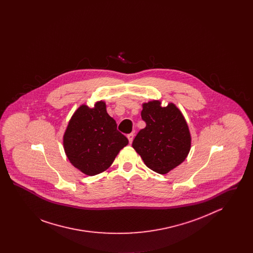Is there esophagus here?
Listing matches in <instances>:
<instances>
[{
    "label": "esophagus",
    "mask_w": 253,
    "mask_h": 253,
    "mask_svg": "<svg viewBox=\"0 0 253 253\" xmlns=\"http://www.w3.org/2000/svg\"><path fill=\"white\" fill-rule=\"evenodd\" d=\"M127 137H128V139H129V142H130V143H132V139H133V133H132V132L129 133V134L127 135Z\"/></svg>",
    "instance_id": "obj_1"
}]
</instances>
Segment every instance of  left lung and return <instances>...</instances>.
<instances>
[{"instance_id":"1","label":"left lung","mask_w":253,"mask_h":253,"mask_svg":"<svg viewBox=\"0 0 253 253\" xmlns=\"http://www.w3.org/2000/svg\"><path fill=\"white\" fill-rule=\"evenodd\" d=\"M141 118L146 127L137 132L132 148L148 168L165 174L181 164L190 152L187 122L174 104L161 107L157 100L143 104Z\"/></svg>"}]
</instances>
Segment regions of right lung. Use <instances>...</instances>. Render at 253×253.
Listing matches in <instances>:
<instances>
[{
    "instance_id": "add662e5",
    "label": "right lung",
    "mask_w": 253,
    "mask_h": 253,
    "mask_svg": "<svg viewBox=\"0 0 253 253\" xmlns=\"http://www.w3.org/2000/svg\"><path fill=\"white\" fill-rule=\"evenodd\" d=\"M103 101L95 108L82 105L73 115L63 136L65 154L76 168L96 175L112 165L128 138L117 129Z\"/></svg>"
}]
</instances>
